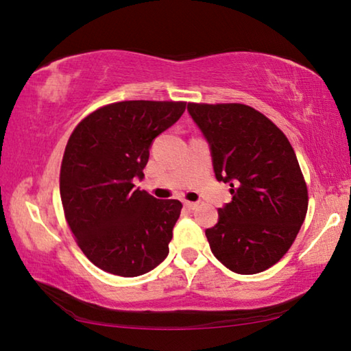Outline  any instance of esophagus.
I'll return each mask as SVG.
<instances>
[{
  "instance_id": "obj_1",
  "label": "esophagus",
  "mask_w": 351,
  "mask_h": 351,
  "mask_svg": "<svg viewBox=\"0 0 351 351\" xmlns=\"http://www.w3.org/2000/svg\"><path fill=\"white\" fill-rule=\"evenodd\" d=\"M184 207H187V209H197L198 203H193V201H184Z\"/></svg>"
}]
</instances>
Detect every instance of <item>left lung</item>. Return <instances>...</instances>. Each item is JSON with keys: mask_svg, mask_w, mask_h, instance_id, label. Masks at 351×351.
<instances>
[{"mask_svg": "<svg viewBox=\"0 0 351 351\" xmlns=\"http://www.w3.org/2000/svg\"><path fill=\"white\" fill-rule=\"evenodd\" d=\"M206 136L218 181L232 201L206 229L210 251L237 274L276 265L293 245L308 210V189L289 141L274 122L243 104H189Z\"/></svg>", "mask_w": 351, "mask_h": 351, "instance_id": "8db88e82", "label": "left lung"}]
</instances>
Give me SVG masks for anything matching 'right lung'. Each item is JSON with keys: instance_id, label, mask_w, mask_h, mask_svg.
<instances>
[{"instance_id": "1", "label": "right lung", "mask_w": 351, "mask_h": 351, "mask_svg": "<svg viewBox=\"0 0 351 351\" xmlns=\"http://www.w3.org/2000/svg\"><path fill=\"white\" fill-rule=\"evenodd\" d=\"M186 102L125 100L100 106L74 128L60 169L64 218L93 265L121 277L152 271L169 254L182 204L134 189L153 139Z\"/></svg>"}]
</instances>
